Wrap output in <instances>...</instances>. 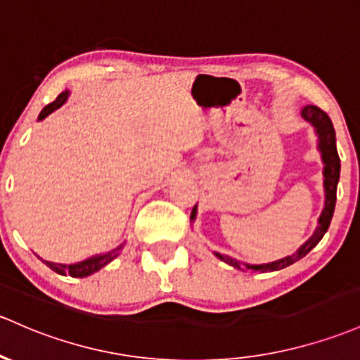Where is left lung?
I'll return each instance as SVG.
<instances>
[{"mask_svg": "<svg viewBox=\"0 0 360 360\" xmlns=\"http://www.w3.org/2000/svg\"><path fill=\"white\" fill-rule=\"evenodd\" d=\"M302 117L307 120L312 127H314L316 135H318V149L321 153V160H323V175H324V210L321 212L318 226H316V231L312 233V237L309 238L304 245L299 247L295 254L292 256H287L283 259H278V261L268 262V264H247V262L237 261V259L230 256H223V254L216 252V257H219L221 261H225L226 264L233 266L237 269H252V271H278V269H283L287 266L293 264L295 261L302 259L309 250L314 249L318 245V242L323 238V235L328 231V226H330L331 218H333L335 212V202H336V185H338L340 180V158L338 150H336V137H335V129L333 123H331L330 117L324 113L323 110H319L318 106H304L302 108ZM197 214V206L192 210L191 219H195Z\"/></svg>", "mask_w": 360, "mask_h": 360, "instance_id": "obj_1", "label": "left lung"}]
</instances>
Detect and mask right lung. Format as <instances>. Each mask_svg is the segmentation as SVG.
<instances>
[{
	"label": "right lung",
	"instance_id": "add662e5",
	"mask_svg": "<svg viewBox=\"0 0 360 360\" xmlns=\"http://www.w3.org/2000/svg\"><path fill=\"white\" fill-rule=\"evenodd\" d=\"M68 96H70V91H63L60 96L55 99L53 103H49L48 106L42 108V111L39 113V122L41 120H44L48 115H51L53 111H56L58 108L63 106L65 103H67ZM123 245L117 247V249L110 250V252L106 254H98V256H92V257H87L84 259V261L80 262H75V264H56V262H49V261H42L46 262V266H49V268L53 269V271H56L58 274H65V276H73V278H86L89 274L99 271V269L104 268V266L108 264V262L113 261L115 257H118L120 250H122Z\"/></svg>",
	"mask_w": 360,
	"mask_h": 360
}]
</instances>
